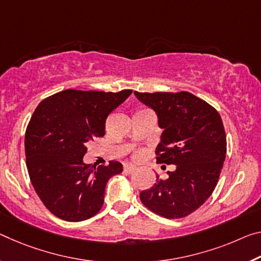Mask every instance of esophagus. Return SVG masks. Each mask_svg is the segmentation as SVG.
I'll return each mask as SVG.
<instances>
[{"instance_id": "1", "label": "esophagus", "mask_w": 261, "mask_h": 261, "mask_svg": "<svg viewBox=\"0 0 261 261\" xmlns=\"http://www.w3.org/2000/svg\"><path fill=\"white\" fill-rule=\"evenodd\" d=\"M135 169H136V166H134V165H130V164L124 165V171H125L126 173H132Z\"/></svg>"}]
</instances>
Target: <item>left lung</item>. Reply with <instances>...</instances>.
Instances as JSON below:
<instances>
[{
	"label": "left lung",
	"instance_id": "obj_1",
	"mask_svg": "<svg viewBox=\"0 0 261 261\" xmlns=\"http://www.w3.org/2000/svg\"><path fill=\"white\" fill-rule=\"evenodd\" d=\"M135 95L155 111L164 129L156 163L175 165L167 179L140 193L142 203L165 218H184L204 203L220 179L226 135L218 111L188 92Z\"/></svg>",
	"mask_w": 261,
	"mask_h": 261
}]
</instances>
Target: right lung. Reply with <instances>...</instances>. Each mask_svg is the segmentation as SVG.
Here are the masks:
<instances>
[{
  "label": "right lung",
  "mask_w": 261,
  "mask_h": 261,
  "mask_svg": "<svg viewBox=\"0 0 261 261\" xmlns=\"http://www.w3.org/2000/svg\"><path fill=\"white\" fill-rule=\"evenodd\" d=\"M132 93L66 89L41 101L25 131L31 184L55 216L81 222L100 212L106 185L123 171L118 161L95 168L84 163L87 143L106 134L109 114Z\"/></svg>",
  "instance_id": "right-lung-1"
}]
</instances>
